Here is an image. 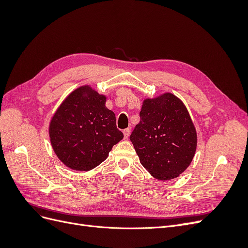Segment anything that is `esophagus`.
<instances>
[{
  "label": "esophagus",
  "mask_w": 248,
  "mask_h": 248,
  "mask_svg": "<svg viewBox=\"0 0 248 248\" xmlns=\"http://www.w3.org/2000/svg\"><path fill=\"white\" fill-rule=\"evenodd\" d=\"M123 133H124V138L125 139H128L129 138V134H130V129L129 128H126L123 130Z\"/></svg>",
  "instance_id": "1"
}]
</instances>
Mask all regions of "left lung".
<instances>
[{"label": "left lung", "instance_id": "8db88e82", "mask_svg": "<svg viewBox=\"0 0 248 248\" xmlns=\"http://www.w3.org/2000/svg\"><path fill=\"white\" fill-rule=\"evenodd\" d=\"M140 121L130 136L141 166L154 178L175 179L196 154V127L185 104L171 93L142 101Z\"/></svg>", "mask_w": 248, "mask_h": 248}]
</instances>
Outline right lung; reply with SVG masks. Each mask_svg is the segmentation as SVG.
<instances>
[{
    "label": "right lung",
    "instance_id": "right-lung-1",
    "mask_svg": "<svg viewBox=\"0 0 248 248\" xmlns=\"http://www.w3.org/2000/svg\"><path fill=\"white\" fill-rule=\"evenodd\" d=\"M107 96L85 85L72 91L52 116L48 133L52 149L67 168L90 170L106 160L124 136Z\"/></svg>",
    "mask_w": 248,
    "mask_h": 248
}]
</instances>
